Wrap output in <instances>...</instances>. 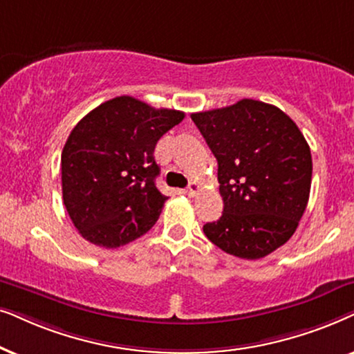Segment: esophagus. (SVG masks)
<instances>
[{
	"instance_id": "1",
	"label": "esophagus",
	"mask_w": 354,
	"mask_h": 354,
	"mask_svg": "<svg viewBox=\"0 0 354 354\" xmlns=\"http://www.w3.org/2000/svg\"><path fill=\"white\" fill-rule=\"evenodd\" d=\"M199 189H201L199 183L192 181V183H189V186H187V189H186V194L189 196V197H194V196L197 194V192H199Z\"/></svg>"
}]
</instances>
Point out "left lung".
Segmentation results:
<instances>
[{"label": "left lung", "instance_id": "left-lung-1", "mask_svg": "<svg viewBox=\"0 0 354 354\" xmlns=\"http://www.w3.org/2000/svg\"><path fill=\"white\" fill-rule=\"evenodd\" d=\"M218 162L223 214L204 225L221 251L256 261L293 236L309 201L313 158L296 122L280 108L243 98L192 113Z\"/></svg>", "mask_w": 354, "mask_h": 354}]
</instances>
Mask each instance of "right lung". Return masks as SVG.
<instances>
[{
	"label": "right lung",
	"mask_w": 354,
	"mask_h": 354,
	"mask_svg": "<svg viewBox=\"0 0 354 354\" xmlns=\"http://www.w3.org/2000/svg\"><path fill=\"white\" fill-rule=\"evenodd\" d=\"M185 113L134 97L111 98L87 113L61 153L66 210L84 239L115 249L149 232L168 199L155 186L158 139Z\"/></svg>",
	"instance_id": "right-lung-1"
}]
</instances>
